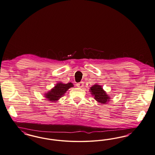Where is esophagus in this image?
I'll return each instance as SVG.
<instances>
[{
	"label": "esophagus",
	"mask_w": 155,
	"mask_h": 155,
	"mask_svg": "<svg viewBox=\"0 0 155 155\" xmlns=\"http://www.w3.org/2000/svg\"><path fill=\"white\" fill-rule=\"evenodd\" d=\"M77 87H84V82H80L79 83H77Z\"/></svg>",
	"instance_id": "obj_1"
}]
</instances>
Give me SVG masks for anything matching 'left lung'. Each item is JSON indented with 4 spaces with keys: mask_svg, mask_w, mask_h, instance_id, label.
<instances>
[{
    "mask_svg": "<svg viewBox=\"0 0 155 155\" xmlns=\"http://www.w3.org/2000/svg\"><path fill=\"white\" fill-rule=\"evenodd\" d=\"M89 91L95 100L100 104H106L111 100L110 96L106 93L105 91L103 89L102 86L98 85L97 84H94L92 87H91Z\"/></svg>",
    "mask_w": 155,
    "mask_h": 155,
    "instance_id": "8db88e82",
    "label": "left lung"
}]
</instances>
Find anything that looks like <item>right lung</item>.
Returning a JSON list of instances; mask_svg holds the SVG:
<instances>
[{
    "label": "right lung",
    "instance_id": "obj_1",
    "mask_svg": "<svg viewBox=\"0 0 155 155\" xmlns=\"http://www.w3.org/2000/svg\"><path fill=\"white\" fill-rule=\"evenodd\" d=\"M73 87L74 85L71 82L63 84L62 82H60L57 83L55 86L51 89L50 91L44 93V96L48 101L53 102L57 101L64 95L68 89Z\"/></svg>",
    "mask_w": 155,
    "mask_h": 155
}]
</instances>
